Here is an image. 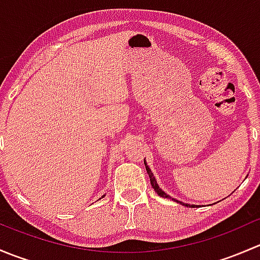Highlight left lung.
Instances as JSON below:
<instances>
[{
  "mask_svg": "<svg viewBox=\"0 0 260 260\" xmlns=\"http://www.w3.org/2000/svg\"><path fill=\"white\" fill-rule=\"evenodd\" d=\"M145 166H146V170H147V174H148V176H149V180H151V185H152V187L154 188V191H156V192L158 193V195L161 196V198L169 199L170 196L167 195L166 192H164V191H162L161 188H159V186L157 185V181H156V179H154V177H153V174H152V172H151V170H149V167L147 166L146 161H145ZM180 204H181V205H183V206H190V205H187V204H185V203H180Z\"/></svg>",
  "mask_w": 260,
  "mask_h": 260,
  "instance_id": "obj_1",
  "label": "left lung"
}]
</instances>
